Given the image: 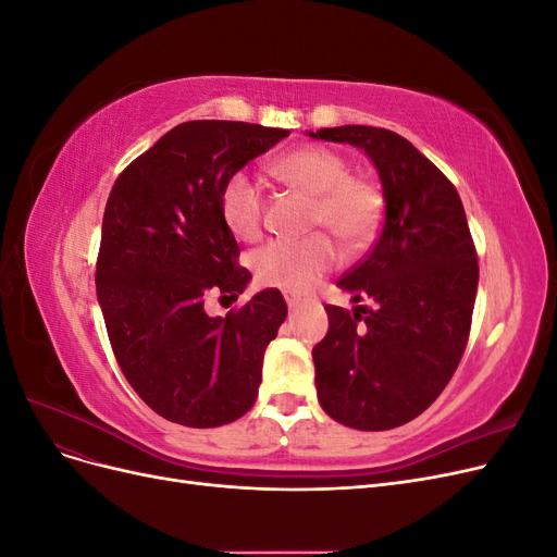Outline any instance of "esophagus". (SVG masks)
Wrapping results in <instances>:
<instances>
[{
  "label": "esophagus",
  "mask_w": 557,
  "mask_h": 557,
  "mask_svg": "<svg viewBox=\"0 0 557 557\" xmlns=\"http://www.w3.org/2000/svg\"><path fill=\"white\" fill-rule=\"evenodd\" d=\"M285 301H288V309H297L301 305V299L297 295H288V293H285Z\"/></svg>",
  "instance_id": "1"
}]
</instances>
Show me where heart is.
Wrapping results in <instances>:
<instances>
[{
	"mask_svg": "<svg viewBox=\"0 0 557 557\" xmlns=\"http://www.w3.org/2000/svg\"><path fill=\"white\" fill-rule=\"evenodd\" d=\"M272 174L309 195L313 201L311 227L330 231L348 250H360L376 237L385 211L383 193L372 178L348 174L342 153L325 146H299L272 164ZM218 205L234 237L242 242L260 237L264 195L252 176L246 172L230 174ZM329 235L315 232L301 239H274L258 248L252 252L258 283L288 293L309 290L339 260V250Z\"/></svg>",
	"mask_w": 557,
	"mask_h": 557,
	"instance_id": "obj_1",
	"label": "heart"
}]
</instances>
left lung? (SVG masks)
<instances>
[{
  "mask_svg": "<svg viewBox=\"0 0 557 557\" xmlns=\"http://www.w3.org/2000/svg\"><path fill=\"white\" fill-rule=\"evenodd\" d=\"M309 134L362 148L385 199L374 248L336 283L352 301L369 297L376 307H325L330 330L313 348L318 401L352 430H393L423 413L460 364L476 248L455 185L411 141L367 125Z\"/></svg>",
  "mask_w": 557,
  "mask_h": 557,
  "instance_id": "obj_1",
  "label": "left lung"
}]
</instances>
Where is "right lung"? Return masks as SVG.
<instances>
[{
	"label": "right lung",
	"mask_w": 557,
	"mask_h": 557,
	"mask_svg": "<svg viewBox=\"0 0 557 557\" xmlns=\"http://www.w3.org/2000/svg\"><path fill=\"white\" fill-rule=\"evenodd\" d=\"M288 134L234 121L181 123L113 183L97 299L125 379L172 423L227 425L256 404L285 299L262 290L225 318H211L205 301L239 297L250 281L221 218L223 183Z\"/></svg>",
	"instance_id": "obj_1"
}]
</instances>
